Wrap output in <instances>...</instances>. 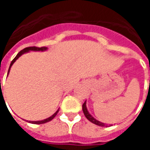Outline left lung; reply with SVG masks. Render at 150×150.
Listing matches in <instances>:
<instances>
[{
    "instance_id": "8db88e82",
    "label": "left lung",
    "mask_w": 150,
    "mask_h": 150,
    "mask_svg": "<svg viewBox=\"0 0 150 150\" xmlns=\"http://www.w3.org/2000/svg\"><path fill=\"white\" fill-rule=\"evenodd\" d=\"M83 112L84 113V116H86V118H87L89 121H91V123H93V124L96 125L102 126V127H108L107 124H104V123L99 121V120H97L96 118H94V117L89 113V112L88 111V108H87V105H86V101L84 102V104H83Z\"/></svg>"
}]
</instances>
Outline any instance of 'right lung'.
Masks as SVG:
<instances>
[{"label":"right lung","instance_id":"add662e5","mask_svg":"<svg viewBox=\"0 0 150 150\" xmlns=\"http://www.w3.org/2000/svg\"><path fill=\"white\" fill-rule=\"evenodd\" d=\"M47 49H48L47 47H36V46H30V47H26V48H25V49H23L22 50H21V51L18 53L17 55H16V57H15L14 59H13V61H12L11 63H10V66H9V68H8V73H9V71H10V68H11V67L13 66V64L16 62V60H17L19 57H21L22 54H24L25 53H28V52H30V51H46ZM59 109H58V110L56 111L51 116H50V117H48V118H46V119L45 120H38V121H30H30H28L27 120V121L29 123H31V124H36V125L45 124V123L49 122V121H50L51 120L54 119V118L55 117L56 115L58 114V112H59Z\"/></svg>","mask_w":150,"mask_h":150}]
</instances>
